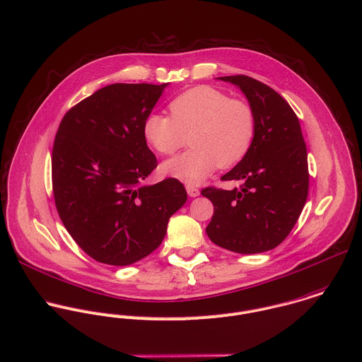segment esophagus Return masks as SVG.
Instances as JSON below:
<instances>
[{"label":"esophagus","mask_w":362,"mask_h":362,"mask_svg":"<svg viewBox=\"0 0 362 362\" xmlns=\"http://www.w3.org/2000/svg\"><path fill=\"white\" fill-rule=\"evenodd\" d=\"M187 192H188V195L191 198H195V197H198L201 194L199 189L197 187H194V185H187Z\"/></svg>","instance_id":"esophagus-1"}]
</instances>
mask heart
<instances>
[{"mask_svg": "<svg viewBox=\"0 0 362 362\" xmlns=\"http://www.w3.org/2000/svg\"><path fill=\"white\" fill-rule=\"evenodd\" d=\"M171 117L151 113L143 124L146 141L161 156H171L185 146L184 154L165 161L160 171L165 177L195 185L218 167L229 168L249 153L256 116L252 106L211 88L197 86L170 103Z\"/></svg>", "mask_w": 362, "mask_h": 362, "instance_id": "b5f03b06", "label": "heart"}]
</instances>
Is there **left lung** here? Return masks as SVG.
<instances>
[{
    "instance_id": "8db88e82",
    "label": "left lung",
    "mask_w": 362,
    "mask_h": 362,
    "mask_svg": "<svg viewBox=\"0 0 362 362\" xmlns=\"http://www.w3.org/2000/svg\"><path fill=\"white\" fill-rule=\"evenodd\" d=\"M216 79L245 95L256 116V133L246 157L222 177L243 185L201 191L214 204L206 235L230 252L262 253L287 238L305 204V143L296 113L272 88L243 75Z\"/></svg>"
}]
</instances>
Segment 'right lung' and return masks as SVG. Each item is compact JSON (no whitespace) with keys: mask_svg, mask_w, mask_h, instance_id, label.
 I'll list each match as a JSON object with an SVG mask.
<instances>
[{"mask_svg":"<svg viewBox=\"0 0 362 362\" xmlns=\"http://www.w3.org/2000/svg\"><path fill=\"white\" fill-rule=\"evenodd\" d=\"M167 86L109 85L59 124L52 150L57 209L75 242L100 263L129 266L150 255L187 201L175 178L144 182L157 158L143 124Z\"/></svg>","mask_w":362,"mask_h":362,"instance_id":"right-lung-1","label":"right lung"}]
</instances>
